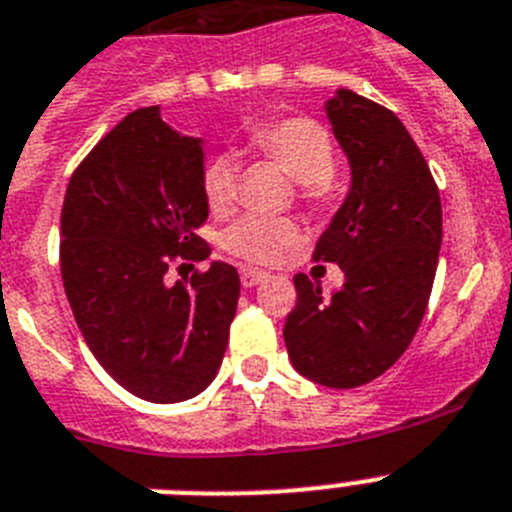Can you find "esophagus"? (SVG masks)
<instances>
[{
	"label": "esophagus",
	"instance_id": "1",
	"mask_svg": "<svg viewBox=\"0 0 512 512\" xmlns=\"http://www.w3.org/2000/svg\"><path fill=\"white\" fill-rule=\"evenodd\" d=\"M266 282V274L264 271H256V269H243L241 271V284L243 287H256V284Z\"/></svg>",
	"mask_w": 512,
	"mask_h": 512
}]
</instances>
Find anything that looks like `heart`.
<instances>
[{
	"instance_id": "1",
	"label": "heart",
	"mask_w": 512,
	"mask_h": 512,
	"mask_svg": "<svg viewBox=\"0 0 512 512\" xmlns=\"http://www.w3.org/2000/svg\"><path fill=\"white\" fill-rule=\"evenodd\" d=\"M251 148L274 158L297 179V192L312 205L333 197L336 146L328 130L310 117H282L251 130ZM238 158L215 153L202 169V194L215 215H228L238 202ZM297 241V225L289 217H246L225 233V248L248 264H274Z\"/></svg>"
}]
</instances>
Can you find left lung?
Segmentation results:
<instances>
[{"label": "left lung", "mask_w": 512, "mask_h": 512, "mask_svg": "<svg viewBox=\"0 0 512 512\" xmlns=\"http://www.w3.org/2000/svg\"><path fill=\"white\" fill-rule=\"evenodd\" d=\"M351 164V189L312 259L338 264L330 297L297 274V305L284 323L292 366L312 382L351 390L405 354L436 279L441 197L400 117L351 89L325 104Z\"/></svg>", "instance_id": "8db88e82"}]
</instances>
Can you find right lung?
<instances>
[{"label":"right lung","mask_w":512,"mask_h":512,"mask_svg":"<svg viewBox=\"0 0 512 512\" xmlns=\"http://www.w3.org/2000/svg\"><path fill=\"white\" fill-rule=\"evenodd\" d=\"M202 140L158 107L117 122L76 166L61 210V277L94 359L148 402H182L215 379L241 279L223 261L169 284L174 261H205ZM179 266V269H182Z\"/></svg>","instance_id":"right-lung-1"}]
</instances>
